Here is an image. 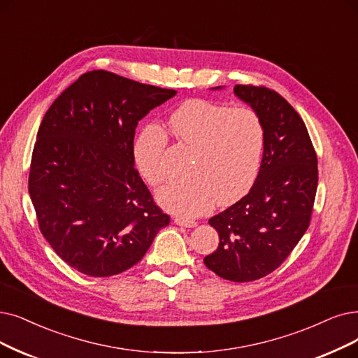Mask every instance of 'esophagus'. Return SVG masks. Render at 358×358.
<instances>
[{
    "label": "esophagus",
    "mask_w": 358,
    "mask_h": 358,
    "mask_svg": "<svg viewBox=\"0 0 358 358\" xmlns=\"http://www.w3.org/2000/svg\"><path fill=\"white\" fill-rule=\"evenodd\" d=\"M173 220H175V223H176L178 226H182V227H195V226H196V222H195V220H189V219L175 217Z\"/></svg>",
    "instance_id": "34e87169"
}]
</instances>
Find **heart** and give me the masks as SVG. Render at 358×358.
I'll use <instances>...</instances> for the list:
<instances>
[{"instance_id": "heart-1", "label": "heart", "mask_w": 358, "mask_h": 358, "mask_svg": "<svg viewBox=\"0 0 358 358\" xmlns=\"http://www.w3.org/2000/svg\"><path fill=\"white\" fill-rule=\"evenodd\" d=\"M169 127L192 152L189 176L170 182L159 192L164 208L182 216H199L216 201L219 206L236 203L252 188L264 150V127L255 111L189 99L170 114ZM166 145L167 135L159 124L144 127L134 144L139 173L154 187L167 179Z\"/></svg>"}]
</instances>
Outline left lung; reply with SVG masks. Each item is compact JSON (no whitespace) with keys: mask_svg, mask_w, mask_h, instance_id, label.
<instances>
[{"mask_svg":"<svg viewBox=\"0 0 358 358\" xmlns=\"http://www.w3.org/2000/svg\"><path fill=\"white\" fill-rule=\"evenodd\" d=\"M234 94L263 123V160L250 192L208 220L220 242L204 264L223 279L251 282L278 268L306 234L317 157L303 119L278 92L236 85Z\"/></svg>","mask_w":358,"mask_h":358,"instance_id":"8db88e82","label":"left lung"}]
</instances>
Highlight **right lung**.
Segmentation results:
<instances>
[{"label": "right lung", "instance_id": "right-lung-1", "mask_svg": "<svg viewBox=\"0 0 358 358\" xmlns=\"http://www.w3.org/2000/svg\"><path fill=\"white\" fill-rule=\"evenodd\" d=\"M175 95L94 70L42 119L29 194L42 235L80 273L107 278L131 268L170 223L134 167V138L138 122Z\"/></svg>", "mask_w": 358, "mask_h": 358}]
</instances>
